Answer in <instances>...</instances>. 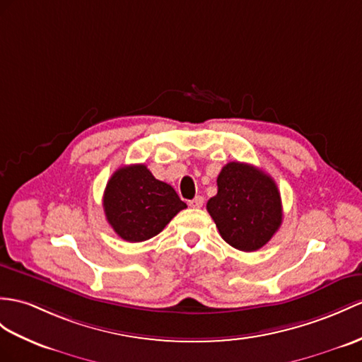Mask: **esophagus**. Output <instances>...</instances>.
I'll list each match as a JSON object with an SVG mask.
<instances>
[{
	"instance_id": "esophagus-1",
	"label": "esophagus",
	"mask_w": 362,
	"mask_h": 362,
	"mask_svg": "<svg viewBox=\"0 0 362 362\" xmlns=\"http://www.w3.org/2000/svg\"><path fill=\"white\" fill-rule=\"evenodd\" d=\"M202 202H204V198L198 195V197L193 198L192 201H189V206L193 207V209H199L202 206Z\"/></svg>"
}]
</instances>
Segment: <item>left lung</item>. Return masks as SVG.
<instances>
[{
    "label": "left lung",
    "instance_id": "obj_1",
    "mask_svg": "<svg viewBox=\"0 0 362 362\" xmlns=\"http://www.w3.org/2000/svg\"><path fill=\"white\" fill-rule=\"evenodd\" d=\"M218 193L207 211L223 240L243 252L266 245L283 223V206L272 176L250 164L232 161L218 175Z\"/></svg>",
    "mask_w": 362,
    "mask_h": 362
}]
</instances>
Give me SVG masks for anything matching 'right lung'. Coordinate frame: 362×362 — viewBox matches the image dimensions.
<instances>
[{
	"instance_id": "right-lung-1",
	"label": "right lung",
	"mask_w": 362,
	"mask_h": 362,
	"mask_svg": "<svg viewBox=\"0 0 362 362\" xmlns=\"http://www.w3.org/2000/svg\"><path fill=\"white\" fill-rule=\"evenodd\" d=\"M103 207L107 223L129 243L151 240L186 209L178 193L156 180L144 164L119 167L104 190Z\"/></svg>"
}]
</instances>
